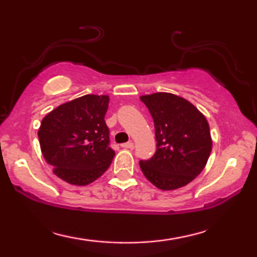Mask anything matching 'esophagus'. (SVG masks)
Segmentation results:
<instances>
[{"label": "esophagus", "mask_w": 257, "mask_h": 257, "mask_svg": "<svg viewBox=\"0 0 257 257\" xmlns=\"http://www.w3.org/2000/svg\"><path fill=\"white\" fill-rule=\"evenodd\" d=\"M121 147H124V149H130V150H132L133 147H135V144L131 143V142H128V143L121 144Z\"/></svg>", "instance_id": "1"}]
</instances>
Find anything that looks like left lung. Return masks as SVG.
Masks as SVG:
<instances>
[{"mask_svg": "<svg viewBox=\"0 0 257 257\" xmlns=\"http://www.w3.org/2000/svg\"><path fill=\"white\" fill-rule=\"evenodd\" d=\"M149 108L156 130L157 151L140 160L147 180L163 191L189 184L205 168L212 151L209 125L194 105L172 93L140 97Z\"/></svg>", "mask_w": 257, "mask_h": 257, "instance_id": "8db88e82", "label": "left lung"}]
</instances>
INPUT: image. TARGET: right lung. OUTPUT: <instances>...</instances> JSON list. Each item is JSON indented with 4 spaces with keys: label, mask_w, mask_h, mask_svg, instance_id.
Masks as SVG:
<instances>
[{
    "label": "right lung",
    "mask_w": 257,
    "mask_h": 257,
    "mask_svg": "<svg viewBox=\"0 0 257 257\" xmlns=\"http://www.w3.org/2000/svg\"><path fill=\"white\" fill-rule=\"evenodd\" d=\"M108 100V96L85 94L59 105L42 120V154L62 180L89 185L111 165L115 153L104 119Z\"/></svg>",
    "instance_id": "obj_1"
}]
</instances>
